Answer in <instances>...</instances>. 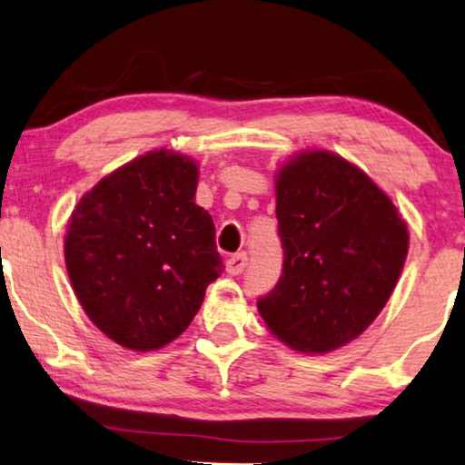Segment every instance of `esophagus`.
<instances>
[{"label": "esophagus", "mask_w": 465, "mask_h": 465, "mask_svg": "<svg viewBox=\"0 0 465 465\" xmlns=\"http://www.w3.org/2000/svg\"><path fill=\"white\" fill-rule=\"evenodd\" d=\"M247 266V253L245 252H239L234 253L226 260V271L228 275H239V272H243V269Z\"/></svg>", "instance_id": "34e87169"}]
</instances>
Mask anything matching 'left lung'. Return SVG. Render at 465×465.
<instances>
[{
    "label": "left lung",
    "mask_w": 465,
    "mask_h": 465,
    "mask_svg": "<svg viewBox=\"0 0 465 465\" xmlns=\"http://www.w3.org/2000/svg\"><path fill=\"white\" fill-rule=\"evenodd\" d=\"M283 272L258 301L272 336L330 353L364 332L390 301L409 253L393 201L330 150H304L275 173Z\"/></svg>",
    "instance_id": "left-lung-1"
}]
</instances>
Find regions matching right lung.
<instances>
[{
    "mask_svg": "<svg viewBox=\"0 0 465 465\" xmlns=\"http://www.w3.org/2000/svg\"><path fill=\"white\" fill-rule=\"evenodd\" d=\"M196 183L199 163L150 150L94 183L69 215V282L88 320L120 347L143 353L175 341L224 269Z\"/></svg>",
    "mask_w": 465,
    "mask_h": 465,
    "instance_id": "add662e5",
    "label": "right lung"
}]
</instances>
